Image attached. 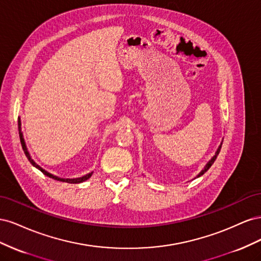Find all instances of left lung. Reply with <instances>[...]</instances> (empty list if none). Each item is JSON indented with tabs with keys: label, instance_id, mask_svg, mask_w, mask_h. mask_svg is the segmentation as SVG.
Instances as JSON below:
<instances>
[{
	"label": "left lung",
	"instance_id": "obj_1",
	"mask_svg": "<svg viewBox=\"0 0 261 261\" xmlns=\"http://www.w3.org/2000/svg\"><path fill=\"white\" fill-rule=\"evenodd\" d=\"M221 146H222V144H221L220 145V147L218 148V150H217V152H216V154L215 155H213L212 156V159L207 163V165H206V167H204V169L199 173V174L198 175H197V177H199V176H201L202 174H204V173H206L209 169H210V167H211V165L213 164V162H215L216 161V159H217V156H218V154H219V152H220V150H221Z\"/></svg>",
	"mask_w": 261,
	"mask_h": 261
}]
</instances>
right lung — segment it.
<instances>
[{
    "mask_svg": "<svg viewBox=\"0 0 261 261\" xmlns=\"http://www.w3.org/2000/svg\"><path fill=\"white\" fill-rule=\"evenodd\" d=\"M20 125H21V123H20V118H18V132H19V138H20V144H21V147H22V150H23V152H25V154H26V156H27V159L29 160V162L34 165V167H36L38 170H40L44 175H46V176H49V177H51V178H53V179H57V180H61V181H66V183H70V184H78V183H82V181H84V180H86V179H88L91 175H92V173H89V174H87V175H85V176H83V177H78V178H61V177H58V176H54V175H52V174H50L49 172H46V171H44L42 168H40L39 167V165L31 159V156H30V154H29V152H28V150H27V147H26V144H25V140H23V138H22V133H21V127H20Z\"/></svg>",
    "mask_w": 261,
    "mask_h": 261,
    "instance_id": "1",
    "label": "right lung"
}]
</instances>
